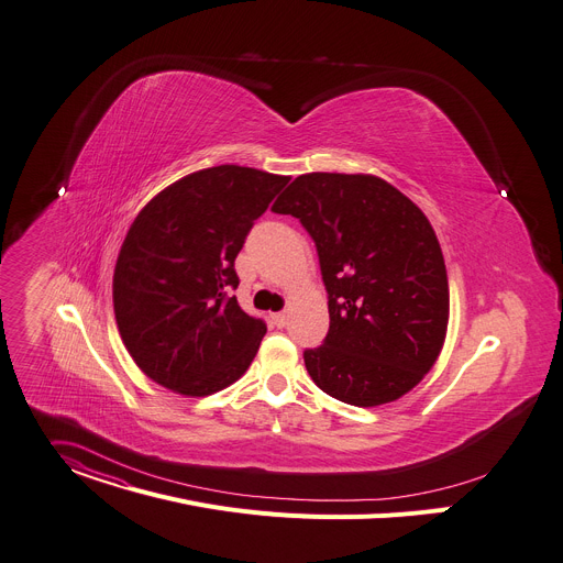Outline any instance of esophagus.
Wrapping results in <instances>:
<instances>
[{
	"instance_id": "1",
	"label": "esophagus",
	"mask_w": 563,
	"mask_h": 563,
	"mask_svg": "<svg viewBox=\"0 0 563 563\" xmlns=\"http://www.w3.org/2000/svg\"><path fill=\"white\" fill-rule=\"evenodd\" d=\"M272 321H274L276 328H285V325H287V312H276V314H272Z\"/></svg>"
}]
</instances>
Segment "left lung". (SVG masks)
Masks as SVG:
<instances>
[{"mask_svg": "<svg viewBox=\"0 0 563 563\" xmlns=\"http://www.w3.org/2000/svg\"><path fill=\"white\" fill-rule=\"evenodd\" d=\"M317 244L330 330L302 352L330 397L395 401L435 364L449 321V283L433 227L416 203L373 175L310 173L276 199Z\"/></svg>", "mask_w": 563, "mask_h": 563, "instance_id": "left-lung-1", "label": "left lung"}]
</instances>
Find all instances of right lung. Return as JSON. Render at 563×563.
<instances>
[{"label":"right lung","mask_w":563,"mask_h":563,"mask_svg":"<svg viewBox=\"0 0 563 563\" xmlns=\"http://www.w3.org/2000/svg\"><path fill=\"white\" fill-rule=\"evenodd\" d=\"M289 177L242 166L197 170L150 199L114 269V314L136 366L188 397L240 379L267 332L238 298L235 258Z\"/></svg>","instance_id":"1"}]
</instances>
